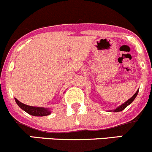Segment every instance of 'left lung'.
I'll use <instances>...</instances> for the list:
<instances>
[{
  "instance_id": "obj_1",
  "label": "left lung",
  "mask_w": 152,
  "mask_h": 152,
  "mask_svg": "<svg viewBox=\"0 0 152 152\" xmlns=\"http://www.w3.org/2000/svg\"><path fill=\"white\" fill-rule=\"evenodd\" d=\"M138 91H139V89H138V90L136 91V92H135V93L134 94L133 96H132V97H130V98L128 100H127V101H126L125 103H123V104L121 105L120 106H119V107H117V108H115V109H114V111H114V112H119V111H122V110H124V108H125L127 106V105H130V103H132V102L134 100H135V97H136V96H137V95H138Z\"/></svg>"
}]
</instances>
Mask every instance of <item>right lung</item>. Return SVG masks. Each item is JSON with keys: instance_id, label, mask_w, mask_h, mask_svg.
<instances>
[{"instance_id": "1", "label": "right lung", "mask_w": 152, "mask_h": 152, "mask_svg": "<svg viewBox=\"0 0 152 152\" xmlns=\"http://www.w3.org/2000/svg\"><path fill=\"white\" fill-rule=\"evenodd\" d=\"M15 99V101L17 104L22 108V110L29 114L32 116H47L51 114V111L49 108H45L43 107H34V106H30V105H25L24 103H21L19 101L17 98Z\"/></svg>"}]
</instances>
